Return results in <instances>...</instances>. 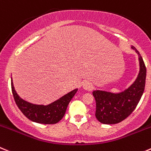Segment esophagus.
<instances>
[{
    "mask_svg": "<svg viewBox=\"0 0 151 151\" xmlns=\"http://www.w3.org/2000/svg\"><path fill=\"white\" fill-rule=\"evenodd\" d=\"M83 88L86 90H91L93 89V84L90 81H84L83 83Z\"/></svg>",
    "mask_w": 151,
    "mask_h": 151,
    "instance_id": "34e87169",
    "label": "esophagus"
}]
</instances>
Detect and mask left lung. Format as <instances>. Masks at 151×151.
I'll list each match as a JSON object with an SVG mask.
<instances>
[{
  "instance_id": "1",
  "label": "left lung",
  "mask_w": 151,
  "mask_h": 151,
  "mask_svg": "<svg viewBox=\"0 0 151 151\" xmlns=\"http://www.w3.org/2000/svg\"><path fill=\"white\" fill-rule=\"evenodd\" d=\"M139 56V72L134 82L124 91L112 93L96 90L93 92L96 99V117L102 124H113L121 122L135 110L144 93L146 67L139 51L131 47Z\"/></svg>"
}]
</instances>
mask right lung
Masks as SVG:
<instances>
[{
  "instance_id": "right-lung-1",
  "label": "right lung",
  "mask_w": 151,
  "mask_h": 151,
  "mask_svg": "<svg viewBox=\"0 0 151 151\" xmlns=\"http://www.w3.org/2000/svg\"><path fill=\"white\" fill-rule=\"evenodd\" d=\"M11 86L14 99L23 114L34 122L45 124H56L61 120L69 103L78 91V89H75L51 104L44 105L32 104L21 99L15 91L12 78H11Z\"/></svg>"
}]
</instances>
